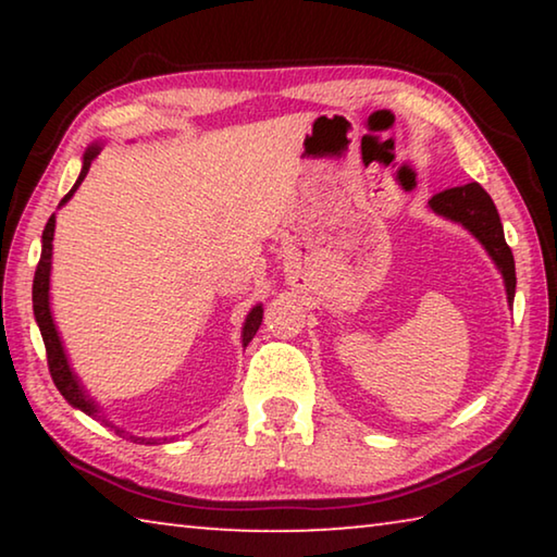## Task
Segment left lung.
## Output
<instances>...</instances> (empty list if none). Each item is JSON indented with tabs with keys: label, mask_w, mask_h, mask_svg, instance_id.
Listing matches in <instances>:
<instances>
[{
	"label": "left lung",
	"mask_w": 557,
	"mask_h": 557,
	"mask_svg": "<svg viewBox=\"0 0 557 557\" xmlns=\"http://www.w3.org/2000/svg\"><path fill=\"white\" fill-rule=\"evenodd\" d=\"M430 209L437 215L461 223L465 228L474 235V238L484 245L488 256H492L494 265L498 268L506 285V297L513 301L516 295V265H513V252L506 245L504 238V225L498 219V211L482 186L465 184L447 188V191L435 194L430 199Z\"/></svg>",
	"instance_id": "1"
}]
</instances>
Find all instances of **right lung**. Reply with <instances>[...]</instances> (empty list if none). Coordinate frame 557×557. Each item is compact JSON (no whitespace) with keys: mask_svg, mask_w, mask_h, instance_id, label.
Masks as SVG:
<instances>
[{"mask_svg":"<svg viewBox=\"0 0 557 557\" xmlns=\"http://www.w3.org/2000/svg\"><path fill=\"white\" fill-rule=\"evenodd\" d=\"M100 154V145H92L86 149V154H83V169H81V176L78 182L73 184V188L69 194L63 196V203H69L71 196L75 194V188L81 186L83 178H86L88 169L92 164V159ZM53 231H55V215H51L49 223H46L44 235H41V260L39 265H36V275H34V289H32V299H34V317H36V324L41 329V336H44V346H46V358H49V371H51V379L55 383V388L61 391V395L65 400H69L73 408L83 410L90 418H98L106 422V425L115 428L112 422H108L106 418L100 414V408L96 405V400L90 398L83 388L78 375L73 373L71 363H69V356L63 351V344H61V336H59V329L53 324V317H51V301H49V287H51V256H53ZM262 322V305L252 307L250 314L245 317V324H243V346H248L252 342V336L260 329ZM115 432L120 437H127L132 442H139V445H162L164 440H157V437H135L125 432L122 428H115Z\"/></svg>","mask_w":557,"mask_h":557,"instance_id":"obj_1","label":"right lung"}]
</instances>
